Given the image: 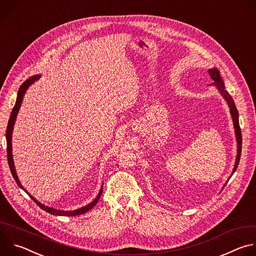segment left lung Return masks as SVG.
Listing matches in <instances>:
<instances>
[{"label":"left lung","mask_w":256,"mask_h":256,"mask_svg":"<svg viewBox=\"0 0 256 256\" xmlns=\"http://www.w3.org/2000/svg\"><path fill=\"white\" fill-rule=\"evenodd\" d=\"M208 74L210 76V78L214 80V83L212 85L216 86V89L220 91L221 95L224 97V99L227 101L228 106L230 108V112L232 116V120H233V124H234V128H235V134H236V140H237V156H236V161H235V165L232 171V174H234V172L236 171L239 161H240V157H241V149H242V136H241V130H240V126H239V118H238V110L236 108V105L234 103V100L232 99V97L230 96V94L228 93V91L225 88V84L221 78L220 72H218L216 68H210L208 70Z\"/></svg>","instance_id":"1"}]
</instances>
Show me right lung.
I'll list each match as a JSON object with an SVG mask.
<instances>
[{
	"label": "right lung",
	"instance_id": "obj_1",
	"mask_svg": "<svg viewBox=\"0 0 256 256\" xmlns=\"http://www.w3.org/2000/svg\"><path fill=\"white\" fill-rule=\"evenodd\" d=\"M40 78V75H35V76H32L30 77L29 79H27L19 88L18 90V94H17V99H16V103L13 107V110L11 112V116H10V118H9V122H8V126H7V130H6V140H7V157H8V163H9V167H10V170H11V173L15 179V181L17 182V184L19 188H21L26 194H29V192L22 186L21 182L19 181L18 179V176H17V173H16V170H15V165H14V161H13V155H12V132H13V128H14V124H15V120H16V118H17V114H18V112L20 109V106H21V103H22V100H23V96L25 95V92L26 90L29 88V86L31 84H33L35 81H38V79ZM102 190H103V186H101V190L98 194V196H96V198L90 202L89 204L83 206V208H77V210H56V208H50L48 206H44L42 204V202H40L38 200H36V198H34L31 194H29V196L34 200V202L38 204L40 208H42L44 210L52 214H54V216H78V214H85L87 212L88 210H90L92 208H94V206L98 202L100 196H101V194H102Z\"/></svg>",
	"mask_w": 256,
	"mask_h": 256
}]
</instances>
